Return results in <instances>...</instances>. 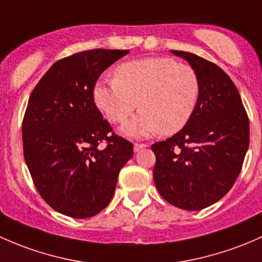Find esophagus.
Segmentation results:
<instances>
[{"mask_svg":"<svg viewBox=\"0 0 262 262\" xmlns=\"http://www.w3.org/2000/svg\"><path fill=\"white\" fill-rule=\"evenodd\" d=\"M145 147H147V144H140V142H136V144L134 145V150L136 151V152L141 149H145Z\"/></svg>","mask_w":262,"mask_h":262,"instance_id":"obj_1","label":"esophagus"}]
</instances>
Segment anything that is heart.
Instances as JSON below:
<instances>
[{
	"mask_svg": "<svg viewBox=\"0 0 262 262\" xmlns=\"http://www.w3.org/2000/svg\"><path fill=\"white\" fill-rule=\"evenodd\" d=\"M93 94L97 107L112 123L125 122L139 104L141 110L123 126L125 134L172 135L193 117L201 83L188 64L169 56H151L118 66L115 79L99 80Z\"/></svg>",
	"mask_w": 262,
	"mask_h": 262,
	"instance_id": "obj_1",
	"label": "heart"
}]
</instances>
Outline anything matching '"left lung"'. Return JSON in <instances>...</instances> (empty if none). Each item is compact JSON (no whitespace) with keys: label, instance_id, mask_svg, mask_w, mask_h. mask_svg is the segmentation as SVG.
<instances>
[{"label":"left lung","instance_id":"obj_1","mask_svg":"<svg viewBox=\"0 0 262 262\" xmlns=\"http://www.w3.org/2000/svg\"><path fill=\"white\" fill-rule=\"evenodd\" d=\"M171 53L195 71L201 94L187 126L151 145L154 182L168 203L199 211L233 187L249 149V116L236 85L220 67L188 51Z\"/></svg>","mask_w":262,"mask_h":262}]
</instances>
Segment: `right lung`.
<instances>
[{"label":"right lung","mask_w":262,"mask_h":262,"mask_svg":"<svg viewBox=\"0 0 262 262\" xmlns=\"http://www.w3.org/2000/svg\"><path fill=\"white\" fill-rule=\"evenodd\" d=\"M128 53L73 54L55 61L31 92L24 158L41 198L61 214L88 218L106 208L118 172L134 155L132 142L112 132L93 97L99 75Z\"/></svg>","instance_id":"1"}]
</instances>
